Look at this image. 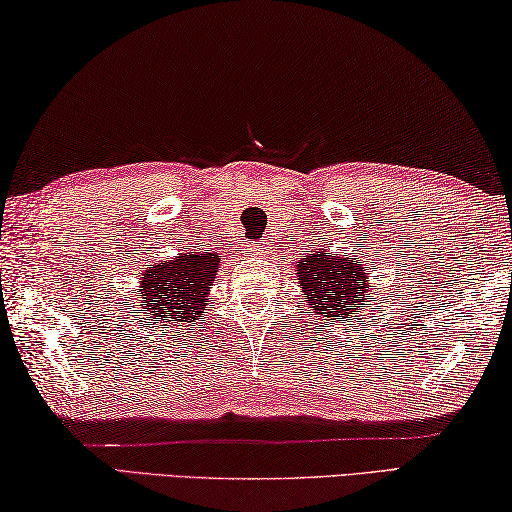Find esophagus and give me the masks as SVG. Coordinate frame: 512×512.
<instances>
[{
    "label": "esophagus",
    "instance_id": "esophagus-1",
    "mask_svg": "<svg viewBox=\"0 0 512 512\" xmlns=\"http://www.w3.org/2000/svg\"><path fill=\"white\" fill-rule=\"evenodd\" d=\"M249 249L254 251V256H263L270 251V242L267 240H256V242H249Z\"/></svg>",
    "mask_w": 512,
    "mask_h": 512
}]
</instances>
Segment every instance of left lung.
<instances>
[{
  "label": "left lung",
  "instance_id": "left-lung-1",
  "mask_svg": "<svg viewBox=\"0 0 512 512\" xmlns=\"http://www.w3.org/2000/svg\"><path fill=\"white\" fill-rule=\"evenodd\" d=\"M297 276L303 292L308 297V306L317 310V315L326 321L335 319L337 324L360 315L371 303L366 301L371 290H378L369 283L364 265L355 258H344V254H326L315 251L297 265Z\"/></svg>",
  "mask_w": 512,
  "mask_h": 512
}]
</instances>
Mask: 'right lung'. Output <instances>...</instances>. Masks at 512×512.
Segmentation results:
<instances>
[{"mask_svg": "<svg viewBox=\"0 0 512 512\" xmlns=\"http://www.w3.org/2000/svg\"><path fill=\"white\" fill-rule=\"evenodd\" d=\"M220 256L211 249L186 251L175 261L155 263L139 276L137 303L155 324H179L202 315L206 294L218 274Z\"/></svg>", "mask_w": 512, "mask_h": 512, "instance_id": "add662e5", "label": "right lung"}]
</instances>
